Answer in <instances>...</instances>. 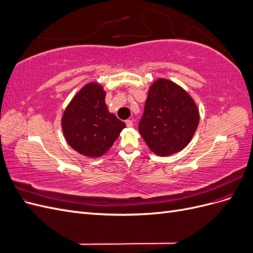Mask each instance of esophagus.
Masks as SVG:
<instances>
[{
  "instance_id": "esophagus-1",
  "label": "esophagus",
  "mask_w": 253,
  "mask_h": 253,
  "mask_svg": "<svg viewBox=\"0 0 253 253\" xmlns=\"http://www.w3.org/2000/svg\"><path fill=\"white\" fill-rule=\"evenodd\" d=\"M126 126H128V127H132L133 126V120H129V119H127V120H126Z\"/></svg>"
}]
</instances>
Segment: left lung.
I'll return each instance as SVG.
<instances>
[{"label": "left lung", "mask_w": 253, "mask_h": 253, "mask_svg": "<svg viewBox=\"0 0 253 253\" xmlns=\"http://www.w3.org/2000/svg\"><path fill=\"white\" fill-rule=\"evenodd\" d=\"M198 122L200 113L187 91L172 81L158 79L149 89L138 129L155 154L167 156L186 147Z\"/></svg>", "instance_id": "8db88e82"}]
</instances>
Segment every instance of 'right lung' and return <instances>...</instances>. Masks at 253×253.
<instances>
[{"mask_svg": "<svg viewBox=\"0 0 253 253\" xmlns=\"http://www.w3.org/2000/svg\"><path fill=\"white\" fill-rule=\"evenodd\" d=\"M105 91L97 83L82 87L68 104L62 129L71 147L87 157L103 155L126 127L125 122L109 113Z\"/></svg>", "mask_w": 253, "mask_h": 253, "instance_id": "right-lung-1", "label": "right lung"}]
</instances>
